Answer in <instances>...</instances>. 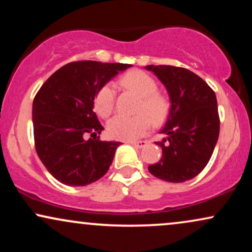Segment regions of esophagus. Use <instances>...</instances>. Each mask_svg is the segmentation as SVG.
Listing matches in <instances>:
<instances>
[{"label":"esophagus","mask_w":252,"mask_h":252,"mask_svg":"<svg viewBox=\"0 0 252 252\" xmlns=\"http://www.w3.org/2000/svg\"><path fill=\"white\" fill-rule=\"evenodd\" d=\"M129 143L131 144V146L137 147V148H143L148 142H147V141H130Z\"/></svg>","instance_id":"34e87169"}]
</instances>
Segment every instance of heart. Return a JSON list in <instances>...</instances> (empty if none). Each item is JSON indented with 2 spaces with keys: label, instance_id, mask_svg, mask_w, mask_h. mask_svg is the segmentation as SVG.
Masks as SVG:
<instances>
[{
  "label": "heart",
  "instance_id": "b5f03b06",
  "mask_svg": "<svg viewBox=\"0 0 252 252\" xmlns=\"http://www.w3.org/2000/svg\"><path fill=\"white\" fill-rule=\"evenodd\" d=\"M120 84L141 97L136 108L137 115L134 117H114L108 123V134L115 140L134 141L149 131L152 122L158 126L166 120L169 112V100L166 96L158 94V84L143 71L128 72L121 78ZM94 106L97 114L103 118H108L112 114L115 109V90L111 85L105 84L98 90Z\"/></svg>",
  "mask_w": 252,
  "mask_h": 252
}]
</instances>
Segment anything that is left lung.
<instances>
[{
	"instance_id": "obj_1",
	"label": "left lung",
	"mask_w": 252,
	"mask_h": 252,
	"mask_svg": "<svg viewBox=\"0 0 252 252\" xmlns=\"http://www.w3.org/2000/svg\"><path fill=\"white\" fill-rule=\"evenodd\" d=\"M168 90L170 111L161 132L162 158L149 172L168 182H185L209 163L218 141L220 120L216 94L192 71L169 65H148Z\"/></svg>"
}]
</instances>
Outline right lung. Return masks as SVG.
<instances>
[{
	"label": "right lung",
	"mask_w": 252,
	"mask_h": 252,
	"mask_svg": "<svg viewBox=\"0 0 252 252\" xmlns=\"http://www.w3.org/2000/svg\"><path fill=\"white\" fill-rule=\"evenodd\" d=\"M129 63L92 60L66 63L42 84L33 100L34 144L58 181L86 186L108 172L121 142L100 141L94 111L97 91ZM86 134L94 139L85 140Z\"/></svg>",
	"instance_id": "add662e5"
}]
</instances>
